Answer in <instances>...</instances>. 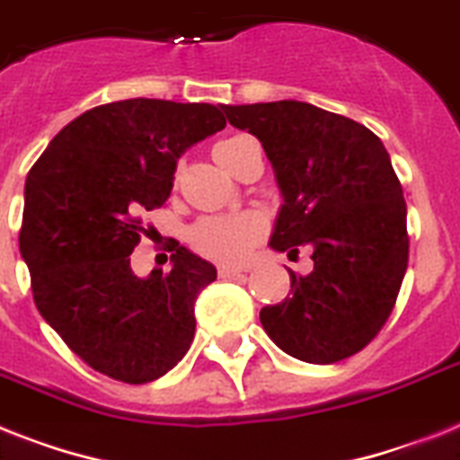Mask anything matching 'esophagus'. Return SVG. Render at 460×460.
<instances>
[{"label": "esophagus", "mask_w": 460, "mask_h": 460, "mask_svg": "<svg viewBox=\"0 0 460 460\" xmlns=\"http://www.w3.org/2000/svg\"><path fill=\"white\" fill-rule=\"evenodd\" d=\"M219 279H234V276H241L243 269H236V267H219L217 269Z\"/></svg>", "instance_id": "34e87169"}]
</instances>
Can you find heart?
Listing matches in <instances>:
<instances>
[{
    "mask_svg": "<svg viewBox=\"0 0 460 460\" xmlns=\"http://www.w3.org/2000/svg\"><path fill=\"white\" fill-rule=\"evenodd\" d=\"M248 137H231L215 146V158L226 170L236 160L243 146L250 144ZM264 234V219L255 212L243 215H219V217H205L191 229V245L200 255L210 257L215 262L238 264L245 260L250 248L260 241Z\"/></svg>",
    "mask_w": 460,
    "mask_h": 460,
    "instance_id": "1",
    "label": "heart"
}]
</instances>
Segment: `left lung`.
<instances>
[{"mask_svg":"<svg viewBox=\"0 0 460 460\" xmlns=\"http://www.w3.org/2000/svg\"><path fill=\"white\" fill-rule=\"evenodd\" d=\"M260 139L283 205L271 250H312L307 276L260 312L283 352L307 364L352 357L385 326L409 264L406 203L383 141L359 122L305 101L226 106Z\"/></svg>","mask_w":460,"mask_h":460,"instance_id":"8db88e82","label":"left lung"}]
</instances>
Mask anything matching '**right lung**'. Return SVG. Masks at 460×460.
<instances>
[{
	"instance_id": "add662e5",
	"label": "right lung",
	"mask_w": 460,
	"mask_h": 460,
	"mask_svg": "<svg viewBox=\"0 0 460 460\" xmlns=\"http://www.w3.org/2000/svg\"><path fill=\"white\" fill-rule=\"evenodd\" d=\"M224 108L163 99L96 106L56 134L25 179L21 257L63 342L108 378L141 385L181 361L198 293L217 269L172 241V269L132 271L141 215L170 198L186 148L226 127Z\"/></svg>"
}]
</instances>
